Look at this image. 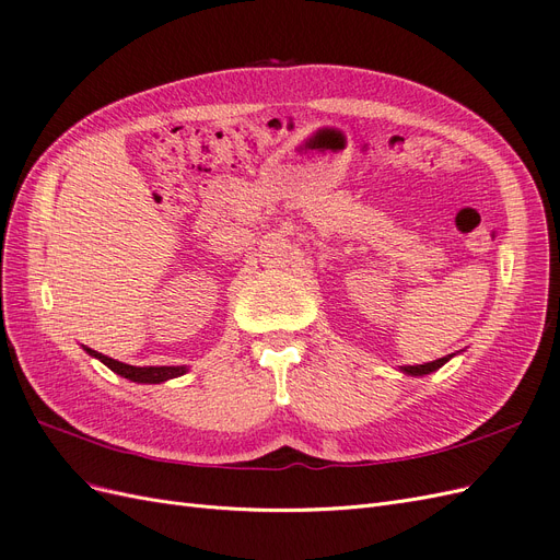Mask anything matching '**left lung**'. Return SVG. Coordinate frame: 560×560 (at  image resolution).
<instances>
[{
    "mask_svg": "<svg viewBox=\"0 0 560 560\" xmlns=\"http://www.w3.org/2000/svg\"><path fill=\"white\" fill-rule=\"evenodd\" d=\"M455 354V352H453ZM453 354H446V358H439V360H434V362H425V364H416V366H399V371L401 374H406V376H428V374H432V371H436V369H442Z\"/></svg>",
    "mask_w": 560,
    "mask_h": 560,
    "instance_id": "8db88e82",
    "label": "left lung"
}]
</instances>
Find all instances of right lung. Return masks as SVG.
Segmentation results:
<instances>
[{
  "label": "right lung",
  "instance_id": "1",
  "mask_svg": "<svg viewBox=\"0 0 560 560\" xmlns=\"http://www.w3.org/2000/svg\"><path fill=\"white\" fill-rule=\"evenodd\" d=\"M83 350H86L91 358H95V360L103 362L105 366H109L114 374L124 376V378H128L132 383L156 385V383H165V381H171V378H179V376L186 374V371H189V366H186V364H182V366H132V364H124V362H118V360H112V358H107V354L97 352L93 348L83 346Z\"/></svg>",
  "mask_w": 560,
  "mask_h": 560
}]
</instances>
